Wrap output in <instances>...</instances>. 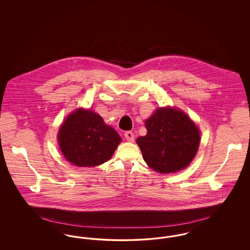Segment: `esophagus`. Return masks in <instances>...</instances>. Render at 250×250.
I'll use <instances>...</instances> for the list:
<instances>
[{
    "mask_svg": "<svg viewBox=\"0 0 250 250\" xmlns=\"http://www.w3.org/2000/svg\"><path fill=\"white\" fill-rule=\"evenodd\" d=\"M125 139H126L128 142H134V140H135V136H134V134H133L132 131H126V132L125 133Z\"/></svg>",
    "mask_w": 250,
    "mask_h": 250,
    "instance_id": "1",
    "label": "esophagus"
}]
</instances>
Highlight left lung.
Returning <instances> with one entry per match:
<instances>
[{
    "label": "left lung",
    "mask_w": 250,
    "mask_h": 250,
    "mask_svg": "<svg viewBox=\"0 0 250 250\" xmlns=\"http://www.w3.org/2000/svg\"><path fill=\"white\" fill-rule=\"evenodd\" d=\"M147 135L137 143L144 161L160 173L176 172L188 166L197 154L200 131L186 113L175 108H158L146 120Z\"/></svg>",
    "instance_id": "1"
}]
</instances>
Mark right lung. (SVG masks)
<instances>
[{
    "mask_svg": "<svg viewBox=\"0 0 250 250\" xmlns=\"http://www.w3.org/2000/svg\"><path fill=\"white\" fill-rule=\"evenodd\" d=\"M58 141L62 153L70 163L78 167H95L111 157L121 138L97 113L78 109L61 126Z\"/></svg>",
    "mask_w": 250,
    "mask_h": 250,
    "instance_id": "obj_1",
    "label": "right lung"
}]
</instances>
